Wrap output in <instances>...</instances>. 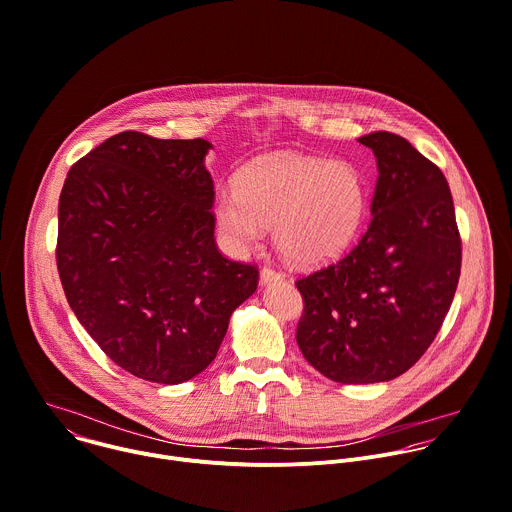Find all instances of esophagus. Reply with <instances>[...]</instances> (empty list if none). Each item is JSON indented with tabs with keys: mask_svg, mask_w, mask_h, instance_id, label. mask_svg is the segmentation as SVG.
<instances>
[{
	"mask_svg": "<svg viewBox=\"0 0 512 512\" xmlns=\"http://www.w3.org/2000/svg\"><path fill=\"white\" fill-rule=\"evenodd\" d=\"M282 278V272H278L276 268H270V266H264L260 270V282L262 284H270V282H276Z\"/></svg>",
	"mask_w": 512,
	"mask_h": 512,
	"instance_id": "1",
	"label": "esophagus"
}]
</instances>
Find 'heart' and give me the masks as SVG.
Segmentation results:
<instances>
[{"label": "heart", "mask_w": 512, "mask_h": 512, "mask_svg": "<svg viewBox=\"0 0 512 512\" xmlns=\"http://www.w3.org/2000/svg\"><path fill=\"white\" fill-rule=\"evenodd\" d=\"M366 212V184L348 162L278 154L250 164L236 192L214 200L218 226L236 250L260 242L272 228L280 254L296 266L338 258L354 240Z\"/></svg>", "instance_id": "obj_1"}]
</instances>
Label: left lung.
Masks as SVG:
<instances>
[{"label": "left lung", "instance_id": "left-lung-1", "mask_svg": "<svg viewBox=\"0 0 512 512\" xmlns=\"http://www.w3.org/2000/svg\"><path fill=\"white\" fill-rule=\"evenodd\" d=\"M358 142L378 166L368 228L346 256L296 282L304 298L296 342L320 374L342 384L392 380L426 352L462 260L438 166L390 132Z\"/></svg>", "mask_w": 512, "mask_h": 512}]
</instances>
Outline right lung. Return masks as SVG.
<instances>
[{
  "label": "right lung",
  "instance_id": "right-lung-1",
  "mask_svg": "<svg viewBox=\"0 0 512 512\" xmlns=\"http://www.w3.org/2000/svg\"><path fill=\"white\" fill-rule=\"evenodd\" d=\"M210 142L108 138L78 160L58 206V272L96 344L126 372L180 384L216 358L258 268L214 240Z\"/></svg>",
  "mask_w": 512,
  "mask_h": 512
}]
</instances>
